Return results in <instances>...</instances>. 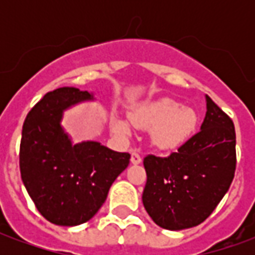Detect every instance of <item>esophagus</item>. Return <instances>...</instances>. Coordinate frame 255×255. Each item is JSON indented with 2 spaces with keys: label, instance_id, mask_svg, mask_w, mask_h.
I'll use <instances>...</instances> for the list:
<instances>
[{
  "label": "esophagus",
  "instance_id": "obj_1",
  "mask_svg": "<svg viewBox=\"0 0 255 255\" xmlns=\"http://www.w3.org/2000/svg\"><path fill=\"white\" fill-rule=\"evenodd\" d=\"M131 162H132L133 165H138V164L142 162V157H140L138 151H132L131 153Z\"/></svg>",
  "mask_w": 255,
  "mask_h": 255
}]
</instances>
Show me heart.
Instances as JSON below:
<instances>
[{
	"mask_svg": "<svg viewBox=\"0 0 255 255\" xmlns=\"http://www.w3.org/2000/svg\"><path fill=\"white\" fill-rule=\"evenodd\" d=\"M129 120L135 127L151 129V142L160 149H176L187 142L195 131L197 113L191 108H182L179 102L160 100L135 108L129 113ZM115 132L127 136L129 127L122 119H115Z\"/></svg>",
	"mask_w": 255,
	"mask_h": 255,
	"instance_id": "obj_1",
	"label": "heart"
}]
</instances>
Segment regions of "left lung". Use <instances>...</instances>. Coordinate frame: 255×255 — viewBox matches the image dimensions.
<instances>
[{"instance_id":"8db88e82","label":"left lung","mask_w":255,"mask_h":255,"mask_svg":"<svg viewBox=\"0 0 255 255\" xmlns=\"http://www.w3.org/2000/svg\"><path fill=\"white\" fill-rule=\"evenodd\" d=\"M235 146L234 123L206 95L201 131L168 157H144L142 201L155 224L180 231L208 219L234 180Z\"/></svg>"}]
</instances>
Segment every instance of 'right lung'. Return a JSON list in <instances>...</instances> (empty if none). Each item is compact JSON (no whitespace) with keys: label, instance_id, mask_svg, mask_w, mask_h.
<instances>
[{"label":"right lung","instance_id":"1","mask_svg":"<svg viewBox=\"0 0 255 255\" xmlns=\"http://www.w3.org/2000/svg\"><path fill=\"white\" fill-rule=\"evenodd\" d=\"M89 91L61 87L47 93L25 117L20 173L38 212L53 224H83L105 202L112 183L131 155L100 142L72 143L61 127L64 111L93 100Z\"/></svg>","mask_w":255,"mask_h":255}]
</instances>
